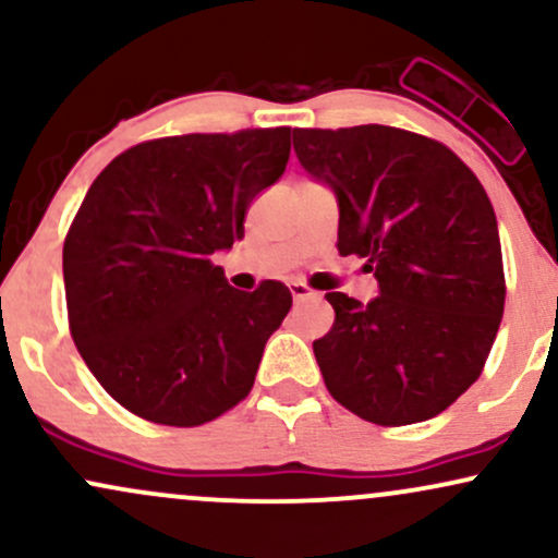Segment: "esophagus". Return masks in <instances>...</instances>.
Wrapping results in <instances>:
<instances>
[{
	"label": "esophagus",
	"instance_id": "1",
	"mask_svg": "<svg viewBox=\"0 0 558 558\" xmlns=\"http://www.w3.org/2000/svg\"><path fill=\"white\" fill-rule=\"evenodd\" d=\"M288 288H291L293 299H296V301H301V299H312V296H317V293L312 291V288L306 286L304 280H291V283H288Z\"/></svg>",
	"mask_w": 558,
	"mask_h": 558
}]
</instances>
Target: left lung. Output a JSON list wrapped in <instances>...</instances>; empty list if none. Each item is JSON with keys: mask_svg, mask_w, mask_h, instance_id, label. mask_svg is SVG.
Returning a JSON list of instances; mask_svg holds the SVG:
<instances>
[{"mask_svg": "<svg viewBox=\"0 0 558 558\" xmlns=\"http://www.w3.org/2000/svg\"><path fill=\"white\" fill-rule=\"evenodd\" d=\"M306 172L338 196V252L367 259L380 293L330 291L315 356L330 396L383 427L451 407L483 373L504 317L496 213L440 141L393 125L296 128Z\"/></svg>", "mask_w": 558, "mask_h": 558, "instance_id": "1", "label": "left lung"}]
</instances>
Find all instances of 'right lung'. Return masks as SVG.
<instances>
[{
    "instance_id": "obj_1",
    "label": "right lung",
    "mask_w": 558,
    "mask_h": 558,
    "mask_svg": "<svg viewBox=\"0 0 558 558\" xmlns=\"http://www.w3.org/2000/svg\"><path fill=\"white\" fill-rule=\"evenodd\" d=\"M291 128L141 141L96 175L62 246L70 336L99 386L141 420L213 422L254 386L291 310L280 280L228 286L213 254L283 175Z\"/></svg>"
}]
</instances>
